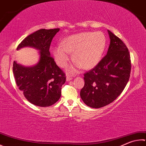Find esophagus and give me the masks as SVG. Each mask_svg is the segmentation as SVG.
Returning a JSON list of instances; mask_svg holds the SVG:
<instances>
[{
    "instance_id": "obj_1",
    "label": "esophagus",
    "mask_w": 146,
    "mask_h": 146,
    "mask_svg": "<svg viewBox=\"0 0 146 146\" xmlns=\"http://www.w3.org/2000/svg\"><path fill=\"white\" fill-rule=\"evenodd\" d=\"M72 78L73 77L71 75H67V76H66V80L67 81H70Z\"/></svg>"
}]
</instances>
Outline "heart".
<instances>
[{"label": "heart", "instance_id": "1", "mask_svg": "<svg viewBox=\"0 0 146 146\" xmlns=\"http://www.w3.org/2000/svg\"><path fill=\"white\" fill-rule=\"evenodd\" d=\"M107 39L102 32H84L68 37L62 41V46L54 49L55 60L60 67H65L71 58L70 53L73 52L75 66L84 69L94 67L98 64L105 51ZM71 67L70 71H75Z\"/></svg>", "mask_w": 146, "mask_h": 146}]
</instances>
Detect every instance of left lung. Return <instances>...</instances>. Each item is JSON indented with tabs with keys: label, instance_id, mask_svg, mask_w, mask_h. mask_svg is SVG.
Here are the masks:
<instances>
[{
	"label": "left lung",
	"instance_id": "obj_1",
	"mask_svg": "<svg viewBox=\"0 0 146 146\" xmlns=\"http://www.w3.org/2000/svg\"><path fill=\"white\" fill-rule=\"evenodd\" d=\"M110 39L107 54L94 68L84 73L80 91L83 102L98 108L113 102L121 94L131 72L130 55L123 41L108 30Z\"/></svg>",
	"mask_w": 146,
	"mask_h": 146
}]
</instances>
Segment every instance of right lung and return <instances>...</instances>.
Wrapping results in <instances>:
<instances>
[{"label": "right lung", "instance_id": "obj_1", "mask_svg": "<svg viewBox=\"0 0 146 146\" xmlns=\"http://www.w3.org/2000/svg\"><path fill=\"white\" fill-rule=\"evenodd\" d=\"M59 29H42L30 34L18 44L17 50L32 46L40 50L36 65L24 67L13 62V72L16 84L29 102L39 107H49L61 96V87L66 75L58 66L49 52L52 40Z\"/></svg>", "mask_w": 146, "mask_h": 146}]
</instances>
